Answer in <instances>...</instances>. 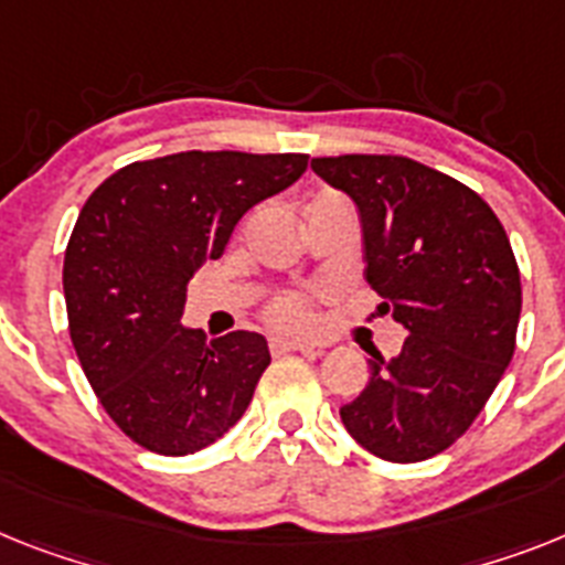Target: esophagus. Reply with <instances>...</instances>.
I'll return each instance as SVG.
<instances>
[{
  "label": "esophagus",
  "mask_w": 565,
  "mask_h": 565,
  "mask_svg": "<svg viewBox=\"0 0 565 565\" xmlns=\"http://www.w3.org/2000/svg\"><path fill=\"white\" fill-rule=\"evenodd\" d=\"M269 348H273V353H290V350H301V353H316V355L324 353L321 344H312V341H301V339H273L269 341Z\"/></svg>",
  "instance_id": "34e87169"
}]
</instances>
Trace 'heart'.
<instances>
[{
    "label": "heart",
    "mask_w": 565,
    "mask_h": 565,
    "mask_svg": "<svg viewBox=\"0 0 565 565\" xmlns=\"http://www.w3.org/2000/svg\"><path fill=\"white\" fill-rule=\"evenodd\" d=\"M267 321L284 333H310L319 324L312 292H284L267 307Z\"/></svg>",
    "instance_id": "heart-1"
}]
</instances>
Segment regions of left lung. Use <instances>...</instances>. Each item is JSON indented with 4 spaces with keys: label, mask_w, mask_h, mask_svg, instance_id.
<instances>
[{
    "label": "left lung",
    "mask_w": 565,
    "mask_h": 565,
    "mask_svg": "<svg viewBox=\"0 0 565 565\" xmlns=\"http://www.w3.org/2000/svg\"><path fill=\"white\" fill-rule=\"evenodd\" d=\"M312 172L353 198L364 278L407 330L402 353H373L371 382L341 422L387 462H422L480 416L509 367L523 307L500 217L466 183L399 154L316 158Z\"/></svg>",
    "instance_id": "1"
}]
</instances>
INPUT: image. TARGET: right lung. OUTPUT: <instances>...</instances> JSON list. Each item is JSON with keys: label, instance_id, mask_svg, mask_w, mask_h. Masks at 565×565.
I'll use <instances>...</instances> for the list:
<instances>
[{"label": "right lung", "instance_id": "add662e5", "mask_svg": "<svg viewBox=\"0 0 565 565\" xmlns=\"http://www.w3.org/2000/svg\"><path fill=\"white\" fill-rule=\"evenodd\" d=\"M305 169L307 154L180 151L122 166L85 201L63 264L68 333L99 405L146 451H201L253 402L267 339L180 324L186 284Z\"/></svg>", "mask_w": 565, "mask_h": 565}]
</instances>
